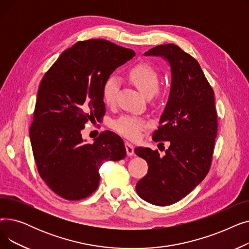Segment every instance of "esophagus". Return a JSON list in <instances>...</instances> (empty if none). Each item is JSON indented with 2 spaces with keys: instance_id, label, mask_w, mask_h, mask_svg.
I'll return each instance as SVG.
<instances>
[{
  "instance_id": "obj_1",
  "label": "esophagus",
  "mask_w": 249,
  "mask_h": 249,
  "mask_svg": "<svg viewBox=\"0 0 249 249\" xmlns=\"http://www.w3.org/2000/svg\"><path fill=\"white\" fill-rule=\"evenodd\" d=\"M125 148H126L127 155L131 156L134 154V146L130 142H125Z\"/></svg>"
}]
</instances>
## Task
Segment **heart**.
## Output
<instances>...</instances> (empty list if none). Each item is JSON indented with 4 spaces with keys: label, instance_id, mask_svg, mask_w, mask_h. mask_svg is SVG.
I'll return each mask as SVG.
<instances>
[{
    "label": "heart",
    "instance_id": "obj_1",
    "mask_svg": "<svg viewBox=\"0 0 249 249\" xmlns=\"http://www.w3.org/2000/svg\"><path fill=\"white\" fill-rule=\"evenodd\" d=\"M129 80L140 90V93L146 98L152 97L159 89L160 77L159 73L150 64L139 63L128 72ZM118 90H119V81L115 76H110L105 82L102 89V97L104 103L107 106H113L116 102ZM113 128L116 132L130 138L136 139L140 133L147 126L146 122L142 118L123 115L113 121Z\"/></svg>",
    "mask_w": 249,
    "mask_h": 249
}]
</instances>
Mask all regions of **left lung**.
Segmentation results:
<instances>
[{
    "label": "left lung",
    "mask_w": 249,
    "mask_h": 249,
    "mask_svg": "<svg viewBox=\"0 0 249 249\" xmlns=\"http://www.w3.org/2000/svg\"><path fill=\"white\" fill-rule=\"evenodd\" d=\"M145 55L164 57L171 65V93L152 135L153 141H169V147L163 156L135 148L148 163L136 192L150 204L167 206L185 198L210 171L218 129L214 90L199 62L178 45L155 46Z\"/></svg>",
    "instance_id": "left-lung-1"
}]
</instances>
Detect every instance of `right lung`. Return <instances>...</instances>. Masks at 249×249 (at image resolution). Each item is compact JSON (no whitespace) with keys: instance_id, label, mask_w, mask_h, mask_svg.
I'll use <instances>...</instances> for the list:
<instances>
[{"instance_id":"1","label":"right lung","mask_w":249,"mask_h":249,"mask_svg":"<svg viewBox=\"0 0 249 249\" xmlns=\"http://www.w3.org/2000/svg\"><path fill=\"white\" fill-rule=\"evenodd\" d=\"M135 55L104 39L78 41L63 51L38 89L29 135L39 176L59 197L77 201L99 187L101 165L124 159L119 135L104 131L85 143L81 131L106 113L102 97L111 73Z\"/></svg>"}]
</instances>
